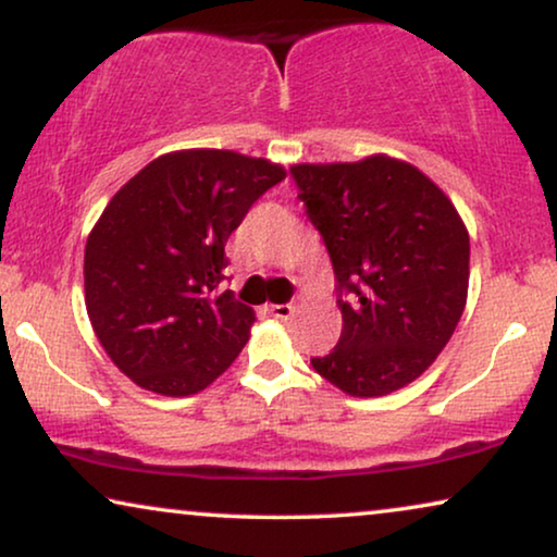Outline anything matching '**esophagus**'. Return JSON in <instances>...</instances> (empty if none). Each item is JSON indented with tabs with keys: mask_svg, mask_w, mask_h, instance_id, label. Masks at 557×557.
Wrapping results in <instances>:
<instances>
[{
	"mask_svg": "<svg viewBox=\"0 0 557 557\" xmlns=\"http://www.w3.org/2000/svg\"><path fill=\"white\" fill-rule=\"evenodd\" d=\"M264 310H267V313H270L272 318H277V321H287V318H290V315L295 313L293 306H267Z\"/></svg>",
	"mask_w": 557,
	"mask_h": 557,
	"instance_id": "34e87169",
	"label": "esophagus"
}]
</instances>
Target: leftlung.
<instances>
[{
    "instance_id": "1",
    "label": "left lung",
    "mask_w": 557,
    "mask_h": 557,
    "mask_svg": "<svg viewBox=\"0 0 557 557\" xmlns=\"http://www.w3.org/2000/svg\"><path fill=\"white\" fill-rule=\"evenodd\" d=\"M290 173L329 249L344 318L331 354L310 359L351 397L418 380L454 336L469 295V228L410 162H300Z\"/></svg>"
}]
</instances>
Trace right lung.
I'll use <instances>...</instances> for the list:
<instances>
[{"label":"right lung","instance_id":"1","mask_svg":"<svg viewBox=\"0 0 557 557\" xmlns=\"http://www.w3.org/2000/svg\"><path fill=\"white\" fill-rule=\"evenodd\" d=\"M283 165L234 150L160 154L114 193L86 242L96 338L137 387L188 397L249 341L255 310L219 290L226 242Z\"/></svg>","mask_w":557,"mask_h":557}]
</instances>
